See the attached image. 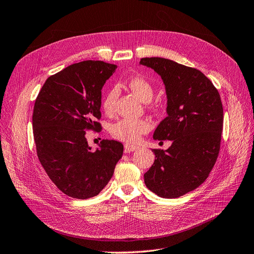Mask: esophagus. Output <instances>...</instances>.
<instances>
[{
	"label": "esophagus",
	"mask_w": 254,
	"mask_h": 254,
	"mask_svg": "<svg viewBox=\"0 0 254 254\" xmlns=\"http://www.w3.org/2000/svg\"><path fill=\"white\" fill-rule=\"evenodd\" d=\"M139 148L136 145H133V144H126L125 145V152L126 153H129V152H134V151H137Z\"/></svg>",
	"instance_id": "34e87169"
}]
</instances>
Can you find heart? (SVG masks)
<instances>
[{"instance_id":"1","label":"heart","mask_w":254,"mask_h":254,"mask_svg":"<svg viewBox=\"0 0 254 254\" xmlns=\"http://www.w3.org/2000/svg\"><path fill=\"white\" fill-rule=\"evenodd\" d=\"M127 86L132 91L139 99L143 102L152 101L154 97V87L149 80L143 77L135 76L127 81ZM118 97L116 87H110L102 96L101 109L111 115L115 109V103ZM152 128V124L144 118H122L115 122L111 127V134L114 138L127 143H136L142 135L146 134Z\"/></svg>"}]
</instances>
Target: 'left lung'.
Here are the masks:
<instances>
[{
  "mask_svg": "<svg viewBox=\"0 0 254 254\" xmlns=\"http://www.w3.org/2000/svg\"><path fill=\"white\" fill-rule=\"evenodd\" d=\"M139 63L160 75L167 89L168 116L153 137L172 140L168 150H153L156 158L144 183L160 197H179L199 187L215 165L224 124L222 100L198 69L158 57Z\"/></svg>",
  "mask_w": 254,
  "mask_h": 254,
  "instance_id": "obj_1",
  "label": "left lung"
}]
</instances>
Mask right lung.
Wrapping results in <instances>:
<instances>
[{
	"instance_id": "1",
	"label": "right lung",
	"mask_w": 254,
	"mask_h": 254,
	"mask_svg": "<svg viewBox=\"0 0 254 254\" xmlns=\"http://www.w3.org/2000/svg\"><path fill=\"white\" fill-rule=\"evenodd\" d=\"M117 68L103 61L71 64L48 77L32 114L37 155L46 174L69 197L86 199L108 185L124 144L103 140L92 151L85 134L100 130L101 89Z\"/></svg>"
}]
</instances>
